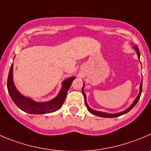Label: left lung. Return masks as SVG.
Instances as JSON below:
<instances>
[{
	"label": "left lung",
	"instance_id": "1",
	"mask_svg": "<svg viewBox=\"0 0 151 151\" xmlns=\"http://www.w3.org/2000/svg\"><path fill=\"white\" fill-rule=\"evenodd\" d=\"M134 49H135V50L137 51V55H138V58H139V59L140 53H139V50L138 47H137V46H134ZM83 88H84V84H83V88H82V92H83V96H84L85 102H86V107H87V109L88 110L89 112L91 113L92 114H94V115H96V116H101V117L112 118V117H116V116H121V115L125 114H126V113H128V111H131V110L132 109V108H134V107L136 105H137V102H138V101H139V99L140 96H141V93H142V80L141 83H140L139 93L138 96H137V97L136 98L135 100L134 101V102H133L132 105H131V106L129 107V108H127L126 110H125V111H122V112L117 113V114H107V113L102 112V111H95V110L91 109V108L90 107L88 106V105L87 102H86V93H84V91H83Z\"/></svg>",
	"mask_w": 151,
	"mask_h": 151
}]
</instances>
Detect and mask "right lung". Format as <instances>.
<instances>
[{
    "mask_svg": "<svg viewBox=\"0 0 151 151\" xmlns=\"http://www.w3.org/2000/svg\"><path fill=\"white\" fill-rule=\"evenodd\" d=\"M13 64L10 67L7 80V88L12 99L20 109L31 114H44L55 112L62 107L65 101L68 91L75 77H69L63 82L62 88L58 96L53 99L45 102H38L23 96L14 85L13 82Z\"/></svg>",
    "mask_w": 151,
    "mask_h": 151,
    "instance_id": "obj_1",
    "label": "right lung"
}]
</instances>
